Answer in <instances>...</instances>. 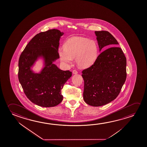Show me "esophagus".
<instances>
[{
	"label": "esophagus",
	"instance_id": "esophagus-1",
	"mask_svg": "<svg viewBox=\"0 0 147 147\" xmlns=\"http://www.w3.org/2000/svg\"><path fill=\"white\" fill-rule=\"evenodd\" d=\"M72 73L73 74H77V73H78V72H77L76 70H73Z\"/></svg>",
	"mask_w": 147,
	"mask_h": 147
}]
</instances>
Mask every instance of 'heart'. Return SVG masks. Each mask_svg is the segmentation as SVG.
I'll return each mask as SVG.
<instances>
[{"label": "heart", "mask_w": 147, "mask_h": 147, "mask_svg": "<svg viewBox=\"0 0 147 147\" xmlns=\"http://www.w3.org/2000/svg\"><path fill=\"white\" fill-rule=\"evenodd\" d=\"M98 47L96 42L88 38L75 36L69 39L65 47L59 48V54L62 63H72L73 59L79 68L86 69L93 65L98 57Z\"/></svg>", "instance_id": "b5f03b06"}]
</instances>
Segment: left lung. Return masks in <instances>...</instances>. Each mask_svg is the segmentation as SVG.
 I'll return each mask as SVG.
<instances>
[{"label": "left lung", "instance_id": "obj_1", "mask_svg": "<svg viewBox=\"0 0 147 147\" xmlns=\"http://www.w3.org/2000/svg\"><path fill=\"white\" fill-rule=\"evenodd\" d=\"M100 51L119 44L107 31H96ZM126 58L121 48H109L98 55L93 65L82 71L84 99L90 106L108 104L117 97L126 79Z\"/></svg>", "mask_w": 147, "mask_h": 147}]
</instances>
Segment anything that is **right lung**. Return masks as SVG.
<instances>
[{
  "label": "right lung",
  "instance_id": "add662e5",
  "mask_svg": "<svg viewBox=\"0 0 147 147\" xmlns=\"http://www.w3.org/2000/svg\"><path fill=\"white\" fill-rule=\"evenodd\" d=\"M63 34L53 29L37 34L28 43L19 59L18 78L27 98L38 106L54 107L63 99L61 90L72 76L70 71L59 69L53 63L59 58V40ZM44 60L41 72L31 68L38 58Z\"/></svg>",
  "mask_w": 147,
  "mask_h": 147
}]
</instances>
